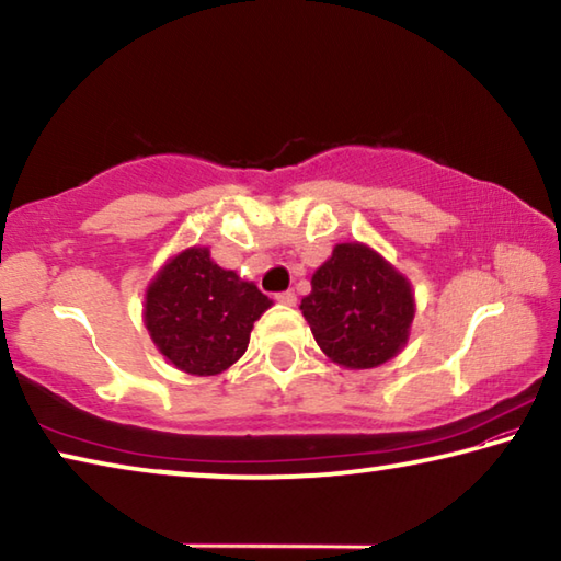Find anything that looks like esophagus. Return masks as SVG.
Here are the masks:
<instances>
[{
    "mask_svg": "<svg viewBox=\"0 0 561 561\" xmlns=\"http://www.w3.org/2000/svg\"><path fill=\"white\" fill-rule=\"evenodd\" d=\"M274 299H277L279 304H284V307H294V304H297V294L289 289V291L277 294V297H274Z\"/></svg>",
    "mask_w": 561,
    "mask_h": 561,
    "instance_id": "obj_1",
    "label": "esophagus"
}]
</instances>
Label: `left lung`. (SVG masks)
<instances>
[{"instance_id":"left-lung-1","label":"left lung","mask_w":561,"mask_h":561,"mask_svg":"<svg viewBox=\"0 0 561 561\" xmlns=\"http://www.w3.org/2000/svg\"><path fill=\"white\" fill-rule=\"evenodd\" d=\"M299 309L329 360L364 371L405 348L415 291L411 279L371 244L339 242L311 274V291Z\"/></svg>"}]
</instances>
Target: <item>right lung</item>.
Masks as SVG:
<instances>
[{
    "instance_id": "obj_1",
    "label": "right lung",
    "mask_w": 561,
    "mask_h": 561,
    "mask_svg": "<svg viewBox=\"0 0 561 561\" xmlns=\"http://www.w3.org/2000/svg\"><path fill=\"white\" fill-rule=\"evenodd\" d=\"M272 299L193 244L168 257L144 294V324L158 354L190 376H217L242 358Z\"/></svg>"
}]
</instances>
